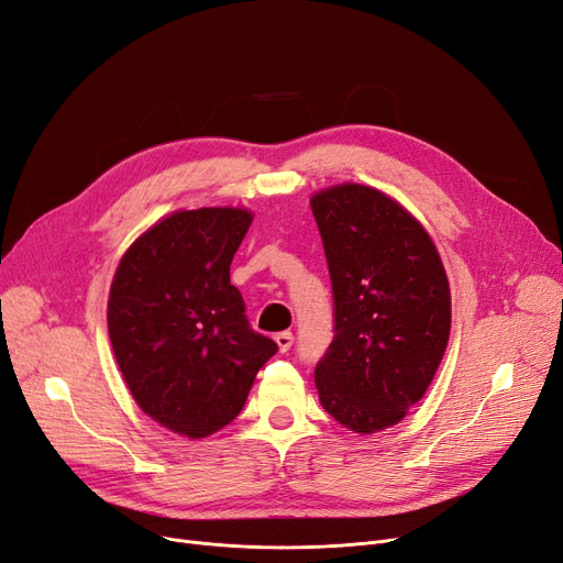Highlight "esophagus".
Masks as SVG:
<instances>
[{"mask_svg":"<svg viewBox=\"0 0 563 563\" xmlns=\"http://www.w3.org/2000/svg\"><path fill=\"white\" fill-rule=\"evenodd\" d=\"M291 342H295V335H291L289 331H280L276 333V345L280 352H287L291 347Z\"/></svg>","mask_w":563,"mask_h":563,"instance_id":"esophagus-1","label":"esophagus"}]
</instances>
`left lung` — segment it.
<instances>
[{
  "label": "left lung",
  "instance_id": "8db88e82",
  "mask_svg": "<svg viewBox=\"0 0 563 563\" xmlns=\"http://www.w3.org/2000/svg\"><path fill=\"white\" fill-rule=\"evenodd\" d=\"M333 289V340L314 365L322 407L354 432L405 419L449 345L451 291L430 234L388 195L340 184L312 195Z\"/></svg>",
  "mask_w": 563,
  "mask_h": 563
}]
</instances>
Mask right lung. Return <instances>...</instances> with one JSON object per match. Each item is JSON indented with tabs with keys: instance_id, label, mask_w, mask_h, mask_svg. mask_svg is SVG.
I'll return each instance as SVG.
<instances>
[{
	"instance_id": "add662e5",
	"label": "right lung",
	"mask_w": 563,
	"mask_h": 563,
	"mask_svg": "<svg viewBox=\"0 0 563 563\" xmlns=\"http://www.w3.org/2000/svg\"><path fill=\"white\" fill-rule=\"evenodd\" d=\"M253 223L232 207L175 211L121 257L108 299L119 371L144 413L190 439L246 405L278 345L251 329L230 264Z\"/></svg>"
}]
</instances>
